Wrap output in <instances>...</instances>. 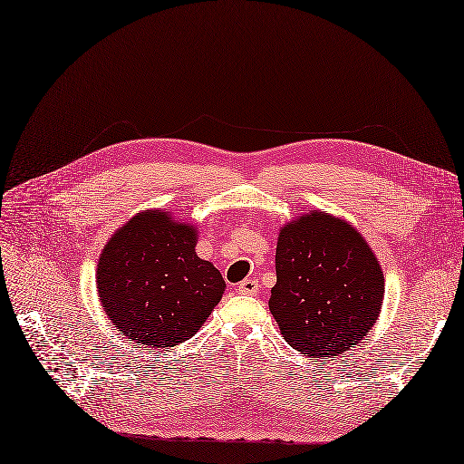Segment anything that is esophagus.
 <instances>
[{
	"label": "esophagus",
	"instance_id": "34e87169",
	"mask_svg": "<svg viewBox=\"0 0 464 464\" xmlns=\"http://www.w3.org/2000/svg\"><path fill=\"white\" fill-rule=\"evenodd\" d=\"M237 292L244 294V296H256V294L259 292V280H256V278L242 280V283L237 285Z\"/></svg>",
	"mask_w": 464,
	"mask_h": 464
}]
</instances>
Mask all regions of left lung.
Segmentation results:
<instances>
[{
	"label": "left lung",
	"mask_w": 464,
	"mask_h": 464,
	"mask_svg": "<svg viewBox=\"0 0 464 464\" xmlns=\"http://www.w3.org/2000/svg\"><path fill=\"white\" fill-rule=\"evenodd\" d=\"M269 307L285 341L310 358H331L368 334L385 278L350 224L310 213L286 224L276 244Z\"/></svg>",
	"instance_id": "1"
}]
</instances>
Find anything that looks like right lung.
I'll use <instances>...</instances> for the list:
<instances>
[{"instance_id": "1", "label": "right lung", "mask_w": 464, "mask_h": 464, "mask_svg": "<svg viewBox=\"0 0 464 464\" xmlns=\"http://www.w3.org/2000/svg\"><path fill=\"white\" fill-rule=\"evenodd\" d=\"M195 232L168 213L133 217L106 244L96 285L110 321L143 348H168L201 329L224 292L217 266L195 254Z\"/></svg>"}]
</instances>
